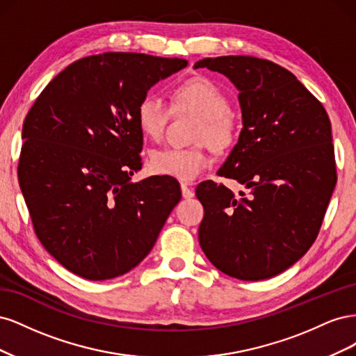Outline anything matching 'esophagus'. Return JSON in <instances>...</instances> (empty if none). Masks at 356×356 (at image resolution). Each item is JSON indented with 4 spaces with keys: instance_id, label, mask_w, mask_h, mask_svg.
<instances>
[{
    "instance_id": "esophagus-1",
    "label": "esophagus",
    "mask_w": 356,
    "mask_h": 356,
    "mask_svg": "<svg viewBox=\"0 0 356 356\" xmlns=\"http://www.w3.org/2000/svg\"><path fill=\"white\" fill-rule=\"evenodd\" d=\"M181 193H182V197L184 199H191L193 196H195V191H193L186 182H181Z\"/></svg>"
}]
</instances>
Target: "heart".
Returning a JSON list of instances; mask_svg holds the SVG:
<instances>
[{"label": "heart", "instance_id": "1", "mask_svg": "<svg viewBox=\"0 0 356 356\" xmlns=\"http://www.w3.org/2000/svg\"><path fill=\"white\" fill-rule=\"evenodd\" d=\"M172 104L177 111H191L202 117L196 139L218 149L227 145L233 135L230 102L213 81L195 77L179 83L172 90ZM172 114L170 105L157 95L147 93L139 101L136 120L141 131L153 139L165 134ZM211 165L209 157L199 148L166 147L149 157V169L157 175L190 182Z\"/></svg>", "mask_w": 356, "mask_h": 356}]
</instances>
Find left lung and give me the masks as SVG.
I'll list each match as a JSON object with an SVG mask.
<instances>
[{
    "label": "left lung",
    "instance_id": "8db88e82",
    "mask_svg": "<svg viewBox=\"0 0 356 356\" xmlns=\"http://www.w3.org/2000/svg\"><path fill=\"white\" fill-rule=\"evenodd\" d=\"M195 68L225 75L239 92L242 131L218 175L239 196L204 181L199 243L208 260L242 281L286 270L315 242L336 187L331 123L293 72L252 56L207 58Z\"/></svg>",
    "mask_w": 356,
    "mask_h": 356
}]
</instances>
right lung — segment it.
Returning a JSON list of instances; mask_svg holds the SVG:
<instances>
[{
	"instance_id": "right-lung-1",
	"label": "right lung",
	"mask_w": 356,
	"mask_h": 356,
	"mask_svg": "<svg viewBox=\"0 0 356 356\" xmlns=\"http://www.w3.org/2000/svg\"><path fill=\"white\" fill-rule=\"evenodd\" d=\"M186 59L108 51L53 79L22 127L19 186L40 242L89 281L141 263L181 199L174 178L132 175L143 166L136 108Z\"/></svg>"
}]
</instances>
